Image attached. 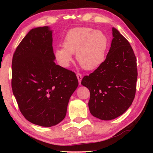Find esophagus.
Here are the masks:
<instances>
[{
  "label": "esophagus",
  "instance_id": "1",
  "mask_svg": "<svg viewBox=\"0 0 153 153\" xmlns=\"http://www.w3.org/2000/svg\"><path fill=\"white\" fill-rule=\"evenodd\" d=\"M77 79H78V82H79V83L80 84L81 83V82H82V75L79 74V73H77Z\"/></svg>",
  "mask_w": 153,
  "mask_h": 153
}]
</instances>
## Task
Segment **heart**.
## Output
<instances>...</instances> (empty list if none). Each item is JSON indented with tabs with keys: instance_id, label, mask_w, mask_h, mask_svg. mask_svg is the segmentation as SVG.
<instances>
[{
	"instance_id": "1",
	"label": "heart",
	"mask_w": 153,
	"mask_h": 153,
	"mask_svg": "<svg viewBox=\"0 0 153 153\" xmlns=\"http://www.w3.org/2000/svg\"><path fill=\"white\" fill-rule=\"evenodd\" d=\"M108 41L102 31L87 27H75L68 31L62 41L63 47L54 51L61 66L67 68L76 53V60L84 69H95L105 59Z\"/></svg>"
}]
</instances>
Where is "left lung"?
Returning a JSON list of instances; mask_svg holds the SVG:
<instances>
[{"label": "left lung", "instance_id": "8db88e82", "mask_svg": "<svg viewBox=\"0 0 153 153\" xmlns=\"http://www.w3.org/2000/svg\"><path fill=\"white\" fill-rule=\"evenodd\" d=\"M111 46L105 60L82 85L90 91L89 108L102 120H113L123 114L135 98L137 79V60L128 41L112 27Z\"/></svg>", "mask_w": 153, "mask_h": 153}]
</instances>
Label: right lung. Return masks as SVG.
<instances>
[{
    "instance_id": "add662e5",
    "label": "right lung",
    "mask_w": 153,
    "mask_h": 153,
    "mask_svg": "<svg viewBox=\"0 0 153 153\" xmlns=\"http://www.w3.org/2000/svg\"><path fill=\"white\" fill-rule=\"evenodd\" d=\"M49 27L32 29L13 55L12 88L29 122L51 127L64 119L70 97L78 86L74 71L56 65Z\"/></svg>"
}]
</instances>
